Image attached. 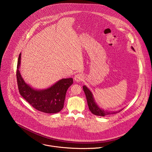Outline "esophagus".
I'll list each match as a JSON object with an SVG mask.
<instances>
[{
    "label": "esophagus",
    "mask_w": 152,
    "mask_h": 152,
    "mask_svg": "<svg viewBox=\"0 0 152 152\" xmlns=\"http://www.w3.org/2000/svg\"><path fill=\"white\" fill-rule=\"evenodd\" d=\"M74 79L77 82H81L83 79V76L82 74H80V73H78V74H77V75H76L75 76Z\"/></svg>",
    "instance_id": "obj_1"
}]
</instances>
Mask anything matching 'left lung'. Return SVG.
<instances>
[{
	"label": "left lung",
	"instance_id": "8db88e82",
	"mask_svg": "<svg viewBox=\"0 0 152 152\" xmlns=\"http://www.w3.org/2000/svg\"><path fill=\"white\" fill-rule=\"evenodd\" d=\"M133 50L135 51L133 47L131 48ZM83 90L84 91V93L86 96V100H87V103L88 105V107L90 111L93 113V114L98 116H105L107 115H110V114H114L120 112L122 110H120L117 111H107L102 109V108H100L99 105L96 103L94 98L93 97V94L92 92L87 88V86L83 85Z\"/></svg>",
	"mask_w": 152,
	"mask_h": 152
}]
</instances>
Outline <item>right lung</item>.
Returning <instances> with one entry per match:
<instances>
[{"mask_svg":"<svg viewBox=\"0 0 152 152\" xmlns=\"http://www.w3.org/2000/svg\"><path fill=\"white\" fill-rule=\"evenodd\" d=\"M20 64L21 53L17 66V80L20 95L38 111L48 114L61 111L67 90L73 83V78L62 79L46 89H35L26 83L21 76L19 70Z\"/></svg>","mask_w":152,"mask_h":152,"instance_id":"add662e5","label":"right lung"}]
</instances>
